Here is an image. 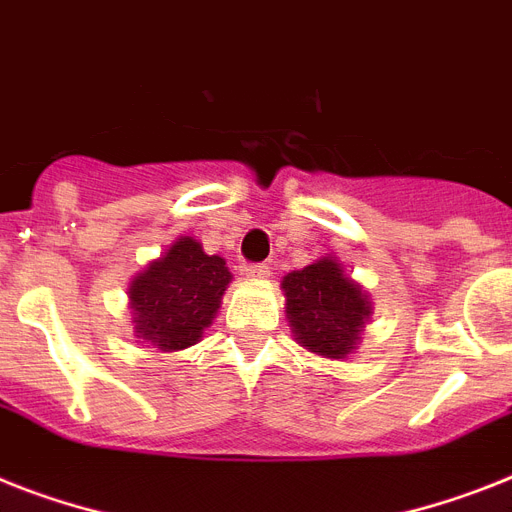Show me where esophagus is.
I'll list each match as a JSON object with an SVG mask.
<instances>
[{
  "instance_id": "34e87169",
  "label": "esophagus",
  "mask_w": 512,
  "mask_h": 512,
  "mask_svg": "<svg viewBox=\"0 0 512 512\" xmlns=\"http://www.w3.org/2000/svg\"><path fill=\"white\" fill-rule=\"evenodd\" d=\"M246 277H248V280H256V282L266 280V277H269V266H266V264H248L246 266Z\"/></svg>"
}]
</instances>
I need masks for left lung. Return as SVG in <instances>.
<instances>
[{
	"instance_id": "1",
	"label": "left lung",
	"mask_w": 512,
	"mask_h": 512,
	"mask_svg": "<svg viewBox=\"0 0 512 512\" xmlns=\"http://www.w3.org/2000/svg\"><path fill=\"white\" fill-rule=\"evenodd\" d=\"M280 287L287 322L301 348L329 361H345L356 353L374 306L361 282L345 274L337 256H322L285 274Z\"/></svg>"
}]
</instances>
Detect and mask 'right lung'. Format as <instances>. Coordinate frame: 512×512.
<instances>
[{
  "instance_id": "add662e5",
  "label": "right lung",
  "mask_w": 512,
  "mask_h": 512,
  "mask_svg": "<svg viewBox=\"0 0 512 512\" xmlns=\"http://www.w3.org/2000/svg\"><path fill=\"white\" fill-rule=\"evenodd\" d=\"M232 282L222 256H209L190 235H180L128 285L133 332L159 353L196 345L211 327Z\"/></svg>"
}]
</instances>
